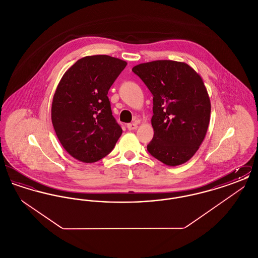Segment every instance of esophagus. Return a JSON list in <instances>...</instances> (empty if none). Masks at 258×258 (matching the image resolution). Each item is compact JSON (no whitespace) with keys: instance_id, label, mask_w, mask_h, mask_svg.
<instances>
[{"instance_id":"esophagus-1","label":"esophagus","mask_w":258,"mask_h":258,"mask_svg":"<svg viewBox=\"0 0 258 258\" xmlns=\"http://www.w3.org/2000/svg\"><path fill=\"white\" fill-rule=\"evenodd\" d=\"M127 128H128V131H134V130H136L137 128V123H128L127 125Z\"/></svg>"}]
</instances>
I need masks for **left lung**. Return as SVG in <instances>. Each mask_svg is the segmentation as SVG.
Segmentation results:
<instances>
[{
    "label": "left lung",
    "instance_id": "1",
    "mask_svg": "<svg viewBox=\"0 0 258 258\" xmlns=\"http://www.w3.org/2000/svg\"><path fill=\"white\" fill-rule=\"evenodd\" d=\"M133 72L153 98L154 137L148 152L169 166L190 160L208 130L211 102L201 76L183 61L139 63Z\"/></svg>",
    "mask_w": 258,
    "mask_h": 258
}]
</instances>
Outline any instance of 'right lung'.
Segmentation results:
<instances>
[{
	"instance_id": "add662e5",
	"label": "right lung",
	"mask_w": 258,
	"mask_h": 258,
	"mask_svg": "<svg viewBox=\"0 0 258 258\" xmlns=\"http://www.w3.org/2000/svg\"><path fill=\"white\" fill-rule=\"evenodd\" d=\"M126 61L107 55L79 59L55 91L51 120L63 149L91 163L107 156L123 131L112 115L108 91Z\"/></svg>"
}]
</instances>
